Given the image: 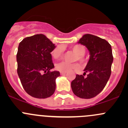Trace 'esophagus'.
<instances>
[{"label": "esophagus", "mask_w": 128, "mask_h": 128, "mask_svg": "<svg viewBox=\"0 0 128 128\" xmlns=\"http://www.w3.org/2000/svg\"><path fill=\"white\" fill-rule=\"evenodd\" d=\"M60 74L61 75H64L66 74V72H60Z\"/></svg>", "instance_id": "esophagus-1"}]
</instances>
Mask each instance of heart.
Segmentation results:
<instances>
[{
	"mask_svg": "<svg viewBox=\"0 0 128 128\" xmlns=\"http://www.w3.org/2000/svg\"><path fill=\"white\" fill-rule=\"evenodd\" d=\"M72 51L77 54L76 59H78L80 62H84L85 59L84 56L86 52V48L80 44H76L72 46ZM64 49L62 46H58L55 48L51 52V56L55 59H59L62 56ZM79 68V66L76 62H69L67 61H62L56 64V68L60 72H68L72 69H77Z\"/></svg>",
	"mask_w": 128,
	"mask_h": 128,
	"instance_id": "obj_1",
	"label": "heart"
}]
</instances>
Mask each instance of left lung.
<instances>
[{
    "label": "left lung",
    "mask_w": 128,
    "mask_h": 128,
    "mask_svg": "<svg viewBox=\"0 0 128 128\" xmlns=\"http://www.w3.org/2000/svg\"><path fill=\"white\" fill-rule=\"evenodd\" d=\"M78 42L88 49L90 59L84 74H77L72 81L71 88L78 97L92 98L102 91L110 77L113 60L112 46L105 40L90 34H84Z\"/></svg>",
    "instance_id": "left-lung-1"
}]
</instances>
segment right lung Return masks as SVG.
<instances>
[{
    "label": "right lung",
    "instance_id": "right-lung-1",
    "mask_svg": "<svg viewBox=\"0 0 128 128\" xmlns=\"http://www.w3.org/2000/svg\"><path fill=\"white\" fill-rule=\"evenodd\" d=\"M56 48L47 37L38 34L24 38L16 54L17 73L26 92L37 98L50 97L56 90L59 71L54 68L51 52Z\"/></svg>",
    "mask_w": 128,
    "mask_h": 128
}]
</instances>
